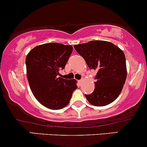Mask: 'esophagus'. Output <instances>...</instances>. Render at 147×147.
Instances as JSON below:
<instances>
[{"label":"esophagus","mask_w":147,"mask_h":147,"mask_svg":"<svg viewBox=\"0 0 147 147\" xmlns=\"http://www.w3.org/2000/svg\"><path fill=\"white\" fill-rule=\"evenodd\" d=\"M83 81H84V80H83V79H82L81 80H79V83H80V84H82V83L83 82Z\"/></svg>","instance_id":"obj_1"}]
</instances>
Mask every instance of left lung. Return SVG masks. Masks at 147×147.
Segmentation results:
<instances>
[{
	"label": "left lung",
	"instance_id": "1",
	"mask_svg": "<svg viewBox=\"0 0 147 147\" xmlns=\"http://www.w3.org/2000/svg\"><path fill=\"white\" fill-rule=\"evenodd\" d=\"M85 60L88 67L97 71L95 89L87 101L95 106L112 103L120 95L127 78L125 56L123 51L113 43L95 40L74 46Z\"/></svg>",
	"mask_w": 147,
	"mask_h": 147
}]
</instances>
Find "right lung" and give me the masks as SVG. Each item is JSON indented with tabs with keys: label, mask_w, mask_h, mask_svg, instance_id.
Masks as SVG:
<instances>
[{
	"label": "right lung",
	"mask_w": 147,
	"mask_h": 147,
	"mask_svg": "<svg viewBox=\"0 0 147 147\" xmlns=\"http://www.w3.org/2000/svg\"><path fill=\"white\" fill-rule=\"evenodd\" d=\"M72 50L70 45L47 43L36 46L26 57L27 77L32 94L48 109L64 108L78 88L74 79L58 78L59 70L65 68Z\"/></svg>",
	"instance_id": "add662e5"
}]
</instances>
